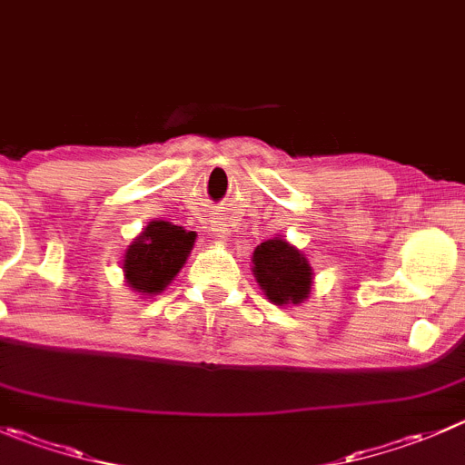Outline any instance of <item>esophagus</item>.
Here are the masks:
<instances>
[{
	"instance_id": "1",
	"label": "esophagus",
	"mask_w": 465,
	"mask_h": 465,
	"mask_svg": "<svg viewBox=\"0 0 465 465\" xmlns=\"http://www.w3.org/2000/svg\"><path fill=\"white\" fill-rule=\"evenodd\" d=\"M213 233H215V236H218V238H227L229 229H227V223H224L223 218L213 220Z\"/></svg>"
}]
</instances>
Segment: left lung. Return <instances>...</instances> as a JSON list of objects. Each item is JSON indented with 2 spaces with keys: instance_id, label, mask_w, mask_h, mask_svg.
Returning a JSON list of instances; mask_svg holds the SVG:
<instances>
[{
  "instance_id": "1",
  "label": "left lung",
  "mask_w": 465,
  "mask_h": 465,
  "mask_svg": "<svg viewBox=\"0 0 465 465\" xmlns=\"http://www.w3.org/2000/svg\"><path fill=\"white\" fill-rule=\"evenodd\" d=\"M256 282L274 304H300L311 291V265L283 238L261 242L254 250Z\"/></svg>"
}]
</instances>
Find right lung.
Segmentation results:
<instances>
[{
    "mask_svg": "<svg viewBox=\"0 0 465 465\" xmlns=\"http://www.w3.org/2000/svg\"><path fill=\"white\" fill-rule=\"evenodd\" d=\"M195 232L156 220L129 245L124 254V277L138 292H161L186 263Z\"/></svg>",
    "mask_w": 465,
    "mask_h": 465,
    "instance_id": "1",
    "label": "right lung"
}]
</instances>
